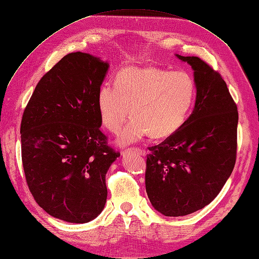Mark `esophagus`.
Returning a JSON list of instances; mask_svg holds the SVG:
<instances>
[{
	"instance_id": "1",
	"label": "esophagus",
	"mask_w": 259,
	"mask_h": 259,
	"mask_svg": "<svg viewBox=\"0 0 259 259\" xmlns=\"http://www.w3.org/2000/svg\"><path fill=\"white\" fill-rule=\"evenodd\" d=\"M126 153H133V154H138V155H140V156H143L144 154H146V151L144 150H142V149H139V148H132V149H127L126 151H125Z\"/></svg>"
}]
</instances>
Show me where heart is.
I'll return each instance as SVG.
<instances>
[{"mask_svg": "<svg viewBox=\"0 0 259 259\" xmlns=\"http://www.w3.org/2000/svg\"><path fill=\"white\" fill-rule=\"evenodd\" d=\"M196 85L186 71L155 67L123 69L115 86L103 85L98 94V109L103 125L118 134L122 146L141 140L148 134L154 138L169 137L187 119L195 100Z\"/></svg>", "mask_w": 259, "mask_h": 259, "instance_id": "heart-1", "label": "heart"}]
</instances>
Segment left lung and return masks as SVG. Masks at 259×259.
Returning a JSON list of instances; mask_svg holds the SVG:
<instances>
[{"label": "left lung", "instance_id": "left-lung-1", "mask_svg": "<svg viewBox=\"0 0 259 259\" xmlns=\"http://www.w3.org/2000/svg\"><path fill=\"white\" fill-rule=\"evenodd\" d=\"M194 71L196 99L183 126L147 155L146 189L167 217L208 205L231 177L237 155L238 110L218 71L195 56L177 55Z\"/></svg>", "mask_w": 259, "mask_h": 259}]
</instances>
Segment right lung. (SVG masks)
Returning <instances> with one entry per match:
<instances>
[{
    "label": "right lung",
    "instance_id": "right-lung-1",
    "mask_svg": "<svg viewBox=\"0 0 259 259\" xmlns=\"http://www.w3.org/2000/svg\"><path fill=\"white\" fill-rule=\"evenodd\" d=\"M108 64L70 53L41 77L24 109L21 153L25 180L49 214L87 223L107 199L106 173L120 153L100 130L98 94Z\"/></svg>",
    "mask_w": 259,
    "mask_h": 259
}]
</instances>
